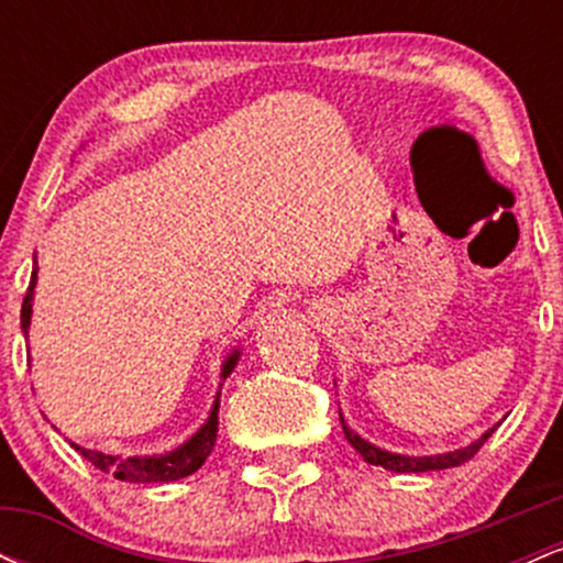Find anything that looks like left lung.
<instances>
[{
  "label": "left lung",
  "mask_w": 563,
  "mask_h": 563,
  "mask_svg": "<svg viewBox=\"0 0 563 563\" xmlns=\"http://www.w3.org/2000/svg\"><path fill=\"white\" fill-rule=\"evenodd\" d=\"M341 426H344V434L349 439V444H352L354 450L360 452V455L365 457L371 466H380L386 471H394V474H421V471H442V468H452V466H461V463L471 461V457L479 452V448L484 442H487L489 437H493V431L497 429H489L487 434H482L476 439L474 444H468V448L463 450H455V452H444V455H426V457H410V455H397V452H386L376 448V444L365 442L363 437L354 434L352 429L344 423V418H341Z\"/></svg>",
  "instance_id": "1"
}]
</instances>
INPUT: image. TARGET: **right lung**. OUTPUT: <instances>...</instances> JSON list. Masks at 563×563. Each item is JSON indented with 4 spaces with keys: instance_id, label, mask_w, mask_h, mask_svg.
<instances>
[{
    "instance_id": "right-lung-1",
    "label": "right lung",
    "mask_w": 563,
    "mask_h": 563,
    "mask_svg": "<svg viewBox=\"0 0 563 563\" xmlns=\"http://www.w3.org/2000/svg\"><path fill=\"white\" fill-rule=\"evenodd\" d=\"M34 288H36V269L31 273V283L29 290L23 296V307H21V328L23 333L29 335V325H31V301H34ZM238 357L241 352H232L228 357V363L222 367V378H228L235 367ZM219 394H217V402L211 407V416L200 429L192 434L183 448L166 452V455H147V457H115V455H106V452H97V450H87L79 448V444L70 442L79 455L87 457L95 468L106 471V474L115 476L121 482H140V484H151V482H177L185 479V476L196 474V471L203 466L206 457L211 455L217 442V431H219Z\"/></svg>"
}]
</instances>
